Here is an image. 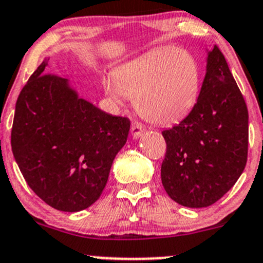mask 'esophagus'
<instances>
[{
    "instance_id": "esophagus-1",
    "label": "esophagus",
    "mask_w": 263,
    "mask_h": 263,
    "mask_svg": "<svg viewBox=\"0 0 263 263\" xmlns=\"http://www.w3.org/2000/svg\"><path fill=\"white\" fill-rule=\"evenodd\" d=\"M145 126L142 123H140V122H135V123H132L131 126V132H132V136L135 137V139H139L140 136H142V134L145 132Z\"/></svg>"
}]
</instances>
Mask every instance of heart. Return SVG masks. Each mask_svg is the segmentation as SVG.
<instances>
[{
	"label": "heart",
	"mask_w": 263,
	"mask_h": 263,
	"mask_svg": "<svg viewBox=\"0 0 263 263\" xmlns=\"http://www.w3.org/2000/svg\"><path fill=\"white\" fill-rule=\"evenodd\" d=\"M103 88L116 105L127 96L134 98L144 118L158 124L175 123L193 110L199 98V64L185 48H158L106 74Z\"/></svg>",
	"instance_id": "b5f03b06"
}]
</instances>
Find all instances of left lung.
I'll return each mask as SVG.
<instances>
[{"label":"left lung","mask_w":263,"mask_h":263,"mask_svg":"<svg viewBox=\"0 0 263 263\" xmlns=\"http://www.w3.org/2000/svg\"><path fill=\"white\" fill-rule=\"evenodd\" d=\"M167 144L160 168L171 199L203 208L238 181L248 155V109L217 46L208 51L207 72L193 110L162 132Z\"/></svg>","instance_id":"left-lung-1"}]
</instances>
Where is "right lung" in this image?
Wrapping results in <instances>:
<instances>
[{
  "mask_svg": "<svg viewBox=\"0 0 263 263\" xmlns=\"http://www.w3.org/2000/svg\"><path fill=\"white\" fill-rule=\"evenodd\" d=\"M131 122L81 99L67 78L47 73V61L23 87L11 149L29 187L50 207L86 210L100 198Z\"/></svg>",
  "mask_w": 263,
  "mask_h": 263,
  "instance_id": "obj_1",
  "label": "right lung"
}]
</instances>
